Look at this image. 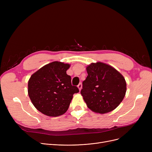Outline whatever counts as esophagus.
<instances>
[{"instance_id": "34e87169", "label": "esophagus", "mask_w": 152, "mask_h": 152, "mask_svg": "<svg viewBox=\"0 0 152 152\" xmlns=\"http://www.w3.org/2000/svg\"><path fill=\"white\" fill-rule=\"evenodd\" d=\"M77 87H78V89H79V91H81V89H82V84L81 83H79L77 85Z\"/></svg>"}]
</instances>
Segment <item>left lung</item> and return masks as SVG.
<instances>
[{"label": "left lung", "mask_w": 152, "mask_h": 152, "mask_svg": "<svg viewBox=\"0 0 152 152\" xmlns=\"http://www.w3.org/2000/svg\"><path fill=\"white\" fill-rule=\"evenodd\" d=\"M81 94L89 109L104 114L115 110L123 101L126 92L123 76L116 69L102 62L92 63L86 68Z\"/></svg>", "instance_id": "1"}]
</instances>
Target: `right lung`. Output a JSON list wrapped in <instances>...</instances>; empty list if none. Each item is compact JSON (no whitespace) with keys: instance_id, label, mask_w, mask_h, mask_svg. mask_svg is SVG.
<instances>
[{"instance_id":"add662e5","label":"right lung","mask_w":152,"mask_h":152,"mask_svg":"<svg viewBox=\"0 0 152 152\" xmlns=\"http://www.w3.org/2000/svg\"><path fill=\"white\" fill-rule=\"evenodd\" d=\"M69 64L53 61L32 75L28 81V95L36 108L49 116H58L68 110L73 95L79 92L66 74Z\"/></svg>"}]
</instances>
